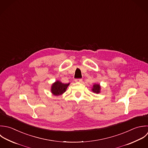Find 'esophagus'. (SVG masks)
Wrapping results in <instances>:
<instances>
[{
  "instance_id": "1",
  "label": "esophagus",
  "mask_w": 148,
  "mask_h": 148,
  "mask_svg": "<svg viewBox=\"0 0 148 148\" xmlns=\"http://www.w3.org/2000/svg\"><path fill=\"white\" fill-rule=\"evenodd\" d=\"M75 82H82V79H81V78H77V79H75Z\"/></svg>"
}]
</instances>
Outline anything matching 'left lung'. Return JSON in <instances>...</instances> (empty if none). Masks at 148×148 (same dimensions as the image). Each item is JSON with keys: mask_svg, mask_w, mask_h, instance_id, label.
Here are the masks:
<instances>
[{"mask_svg": "<svg viewBox=\"0 0 148 148\" xmlns=\"http://www.w3.org/2000/svg\"><path fill=\"white\" fill-rule=\"evenodd\" d=\"M100 85L99 84H95L92 88V91L95 93H100Z\"/></svg>", "mask_w": 148, "mask_h": 148, "instance_id": "8db88e82", "label": "left lung"}]
</instances>
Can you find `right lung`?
<instances>
[{
  "instance_id": "obj_1",
  "label": "right lung",
  "mask_w": 148,
  "mask_h": 148,
  "mask_svg": "<svg viewBox=\"0 0 148 148\" xmlns=\"http://www.w3.org/2000/svg\"><path fill=\"white\" fill-rule=\"evenodd\" d=\"M69 84H63L60 81H56L53 84L51 88V92L53 95L55 96H58L63 94L66 90L67 86L69 85Z\"/></svg>"
}]
</instances>
